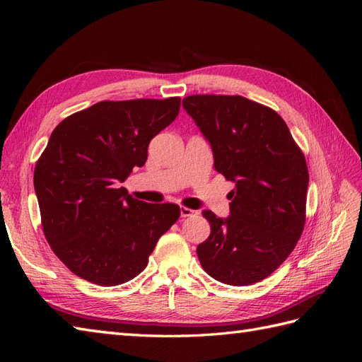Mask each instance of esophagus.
Listing matches in <instances>:
<instances>
[{
	"label": "esophagus",
	"mask_w": 362,
	"mask_h": 362,
	"mask_svg": "<svg viewBox=\"0 0 362 362\" xmlns=\"http://www.w3.org/2000/svg\"><path fill=\"white\" fill-rule=\"evenodd\" d=\"M180 214H181V217H192V216L196 214V211L190 210V208H187V206H181L180 208Z\"/></svg>",
	"instance_id": "1"
}]
</instances>
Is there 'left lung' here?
I'll list each match as a JSON object with an SVG mask.
<instances>
[{"instance_id":"obj_1","label":"left lung","mask_w":362,"mask_h":362,"mask_svg":"<svg viewBox=\"0 0 362 362\" xmlns=\"http://www.w3.org/2000/svg\"><path fill=\"white\" fill-rule=\"evenodd\" d=\"M211 146L214 169L235 184L229 216L204 210L211 234L196 249L202 269L228 286L267 278L291 254L305 225L308 169L284 119L243 96L182 100Z\"/></svg>"}]
</instances>
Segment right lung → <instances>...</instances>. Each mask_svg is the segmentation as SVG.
I'll list each match as a JSON object with an SVG mask.
<instances>
[{
  "label": "right lung",
  "instance_id": "1",
  "mask_svg": "<svg viewBox=\"0 0 362 362\" xmlns=\"http://www.w3.org/2000/svg\"><path fill=\"white\" fill-rule=\"evenodd\" d=\"M180 98L103 101L56 127L36 163L35 190L49 246L76 276L113 287L148 266L178 221L175 204L133 199L120 187L180 112Z\"/></svg>",
  "mask_w": 362,
  "mask_h": 362
}]
</instances>
